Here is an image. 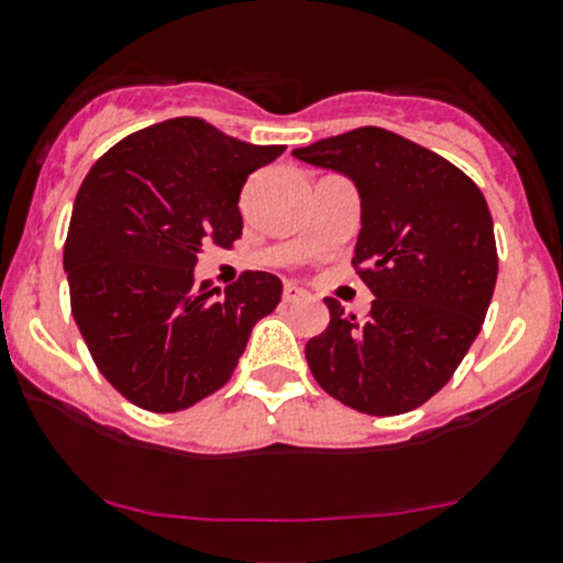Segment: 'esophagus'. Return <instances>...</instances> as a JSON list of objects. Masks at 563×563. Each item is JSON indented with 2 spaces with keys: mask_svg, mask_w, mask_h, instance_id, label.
<instances>
[{
  "mask_svg": "<svg viewBox=\"0 0 563 563\" xmlns=\"http://www.w3.org/2000/svg\"><path fill=\"white\" fill-rule=\"evenodd\" d=\"M305 297H308V291L299 288L297 283H286V286H283V302H299V299Z\"/></svg>",
  "mask_w": 563,
  "mask_h": 563,
  "instance_id": "34e87169",
  "label": "esophagus"
}]
</instances>
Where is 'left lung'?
I'll return each mask as SVG.
<instances>
[{
    "instance_id": "8db88e82",
    "label": "left lung",
    "mask_w": 563,
    "mask_h": 563,
    "mask_svg": "<svg viewBox=\"0 0 563 563\" xmlns=\"http://www.w3.org/2000/svg\"><path fill=\"white\" fill-rule=\"evenodd\" d=\"M294 156L357 187L363 228L352 266L376 297L365 319L324 299L330 324L305 346L310 371L357 412H409L454 376L482 332L498 280L487 200L449 159L376 125Z\"/></svg>"
}]
</instances>
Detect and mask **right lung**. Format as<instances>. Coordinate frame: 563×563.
<instances>
[{"instance_id": "obj_1", "label": "right lung", "mask_w": 563, "mask_h": 563, "mask_svg": "<svg viewBox=\"0 0 563 563\" xmlns=\"http://www.w3.org/2000/svg\"><path fill=\"white\" fill-rule=\"evenodd\" d=\"M286 145H250L200 118L134 131L81 181L65 239L70 313L109 385L148 412H181L236 371L280 277L195 280L209 244L242 236L239 195Z\"/></svg>"}]
</instances>
